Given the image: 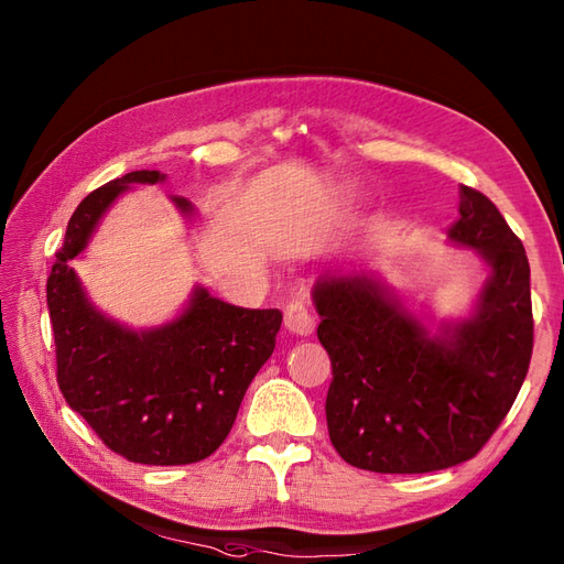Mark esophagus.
<instances>
[{
    "mask_svg": "<svg viewBox=\"0 0 564 564\" xmlns=\"http://www.w3.org/2000/svg\"><path fill=\"white\" fill-rule=\"evenodd\" d=\"M285 329L297 334V337H310L315 332L313 310L301 301L285 305Z\"/></svg>",
    "mask_w": 564,
    "mask_h": 564,
    "instance_id": "esophagus-1",
    "label": "esophagus"
}]
</instances>
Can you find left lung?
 Segmentation results:
<instances>
[{
  "label": "left lung",
  "instance_id": "8db88e82",
  "mask_svg": "<svg viewBox=\"0 0 564 564\" xmlns=\"http://www.w3.org/2000/svg\"><path fill=\"white\" fill-rule=\"evenodd\" d=\"M448 237L477 249L489 279L475 315L441 337L366 271H334L315 283L317 339L332 361L329 438L361 470L414 475L475 458L529 373L531 267L521 239L470 186H460Z\"/></svg>",
  "mask_w": 564,
  "mask_h": 564
}]
</instances>
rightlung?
Listing matches in <instances>:
<instances>
[{
	"mask_svg": "<svg viewBox=\"0 0 564 564\" xmlns=\"http://www.w3.org/2000/svg\"><path fill=\"white\" fill-rule=\"evenodd\" d=\"M162 178L142 170L91 191L72 213L45 291L57 386L72 410L130 463L188 465L208 458L230 434L249 382L273 354L283 315L235 307L196 289L170 325L133 332L87 301L69 259L79 257L128 184ZM174 203L194 210L186 198Z\"/></svg>",
	"mask_w": 564,
	"mask_h": 564,
	"instance_id": "add662e5",
	"label": "right lung"
}]
</instances>
